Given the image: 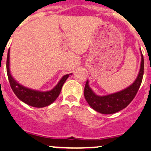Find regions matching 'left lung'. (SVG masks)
<instances>
[{"label": "left lung", "instance_id": "1", "mask_svg": "<svg viewBox=\"0 0 151 151\" xmlns=\"http://www.w3.org/2000/svg\"><path fill=\"white\" fill-rule=\"evenodd\" d=\"M141 67L135 81L126 88L107 95L100 96L94 93L86 82L84 90L85 97L89 106L102 114H113L123 110L132 102L140 88L144 75V57L141 53Z\"/></svg>", "mask_w": 151, "mask_h": 151}]
</instances>
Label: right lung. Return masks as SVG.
Wrapping results in <instances>:
<instances>
[{
	"mask_svg": "<svg viewBox=\"0 0 151 151\" xmlns=\"http://www.w3.org/2000/svg\"><path fill=\"white\" fill-rule=\"evenodd\" d=\"M6 73H7L8 79L10 82L11 88L16 96L22 102L34 107H45L51 104L54 101H56L60 93L64 82H66L69 75H71L67 74L63 76L55 87L47 91L33 90L25 87L16 81L10 73V49L8 50L7 59H6Z\"/></svg>",
	"mask_w": 151,
	"mask_h": 151,
	"instance_id": "right-lung-1",
	"label": "right lung"
}]
</instances>
